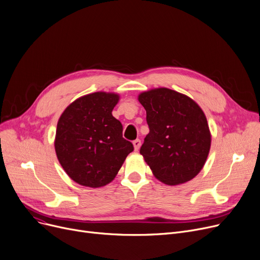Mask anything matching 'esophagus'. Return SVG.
<instances>
[{
  "instance_id": "esophagus-1",
  "label": "esophagus",
  "mask_w": 260,
  "mask_h": 260,
  "mask_svg": "<svg viewBox=\"0 0 260 260\" xmlns=\"http://www.w3.org/2000/svg\"><path fill=\"white\" fill-rule=\"evenodd\" d=\"M133 144H134V147H135V151H138V149L141 146V140L140 139H136V140L133 141Z\"/></svg>"
}]
</instances>
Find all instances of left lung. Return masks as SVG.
Here are the masks:
<instances>
[{
    "label": "left lung",
    "instance_id": "left-lung-1",
    "mask_svg": "<svg viewBox=\"0 0 260 260\" xmlns=\"http://www.w3.org/2000/svg\"><path fill=\"white\" fill-rule=\"evenodd\" d=\"M149 133L140 154L161 182L176 185L202 170L211 147L206 115L187 95L166 87L139 94Z\"/></svg>",
    "mask_w": 260,
    "mask_h": 260
}]
</instances>
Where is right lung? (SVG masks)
Here are the masks:
<instances>
[{"label":"right lung","instance_id":"obj_1","mask_svg":"<svg viewBox=\"0 0 260 260\" xmlns=\"http://www.w3.org/2000/svg\"><path fill=\"white\" fill-rule=\"evenodd\" d=\"M119 94L98 91L83 95L61 115L54 139L60 165L71 178L84 186L111 182L134 151L122 137V124L112 112Z\"/></svg>","mask_w":260,"mask_h":260}]
</instances>
